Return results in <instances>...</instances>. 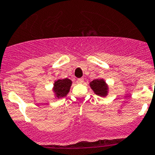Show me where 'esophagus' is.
Here are the masks:
<instances>
[{
	"instance_id": "1",
	"label": "esophagus",
	"mask_w": 155,
	"mask_h": 155,
	"mask_svg": "<svg viewBox=\"0 0 155 155\" xmlns=\"http://www.w3.org/2000/svg\"><path fill=\"white\" fill-rule=\"evenodd\" d=\"M83 82H84V79L83 78H78L77 80V83H78V84H81Z\"/></svg>"
}]
</instances>
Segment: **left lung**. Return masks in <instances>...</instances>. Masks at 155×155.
Wrapping results in <instances>:
<instances>
[{"label": "left lung", "mask_w": 155, "mask_h": 155, "mask_svg": "<svg viewBox=\"0 0 155 155\" xmlns=\"http://www.w3.org/2000/svg\"><path fill=\"white\" fill-rule=\"evenodd\" d=\"M89 85L97 95L105 97L108 94V87L104 79H95L89 83Z\"/></svg>", "instance_id": "1"}]
</instances>
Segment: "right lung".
Masks as SVG:
<instances>
[{
    "label": "right lung",
    "mask_w": 155,
    "mask_h": 155,
    "mask_svg": "<svg viewBox=\"0 0 155 155\" xmlns=\"http://www.w3.org/2000/svg\"><path fill=\"white\" fill-rule=\"evenodd\" d=\"M72 85L71 80L68 78L58 79L54 81L53 87V91L57 98H62L66 97Z\"/></svg>",
    "instance_id": "right-lung-1"
}]
</instances>
